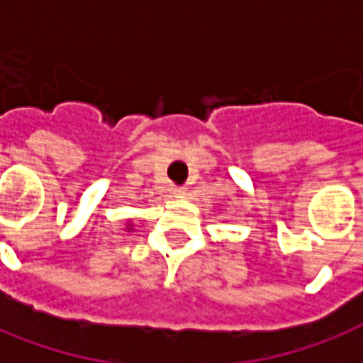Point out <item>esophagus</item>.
I'll use <instances>...</instances> for the list:
<instances>
[{
  "label": "esophagus",
  "mask_w": 363,
  "mask_h": 363,
  "mask_svg": "<svg viewBox=\"0 0 363 363\" xmlns=\"http://www.w3.org/2000/svg\"><path fill=\"white\" fill-rule=\"evenodd\" d=\"M173 194L177 198H182V196H184V190H182V189H173Z\"/></svg>",
  "instance_id": "obj_1"
}]
</instances>
